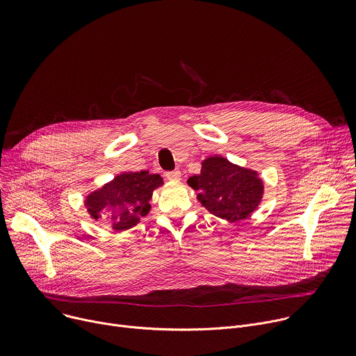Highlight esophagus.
I'll return each instance as SVG.
<instances>
[{"label": "esophagus", "instance_id": "34e87169", "mask_svg": "<svg viewBox=\"0 0 356 356\" xmlns=\"http://www.w3.org/2000/svg\"><path fill=\"white\" fill-rule=\"evenodd\" d=\"M180 177H181L180 170H172V172H168V173H166V179H168V180H172V181L180 180Z\"/></svg>", "mask_w": 356, "mask_h": 356}]
</instances>
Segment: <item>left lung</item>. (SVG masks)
I'll return each instance as SVG.
<instances>
[{"label": "left lung", "instance_id": "left-lung-1", "mask_svg": "<svg viewBox=\"0 0 356 356\" xmlns=\"http://www.w3.org/2000/svg\"><path fill=\"white\" fill-rule=\"evenodd\" d=\"M187 183L200 190L202 206L228 221L246 218L258 207L264 194V183L257 172L232 165L221 156L206 159L200 175Z\"/></svg>", "mask_w": 356, "mask_h": 356}]
</instances>
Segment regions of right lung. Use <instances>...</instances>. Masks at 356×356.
Listing matches in <instances>:
<instances>
[{"mask_svg":"<svg viewBox=\"0 0 356 356\" xmlns=\"http://www.w3.org/2000/svg\"><path fill=\"white\" fill-rule=\"evenodd\" d=\"M161 184L162 177L147 170L122 173L90 194L86 206L92 218L111 224L115 231H125L147 214L152 191Z\"/></svg>","mask_w":356,"mask_h":356,"instance_id":"add662e5","label":"right lung"}]
</instances>
